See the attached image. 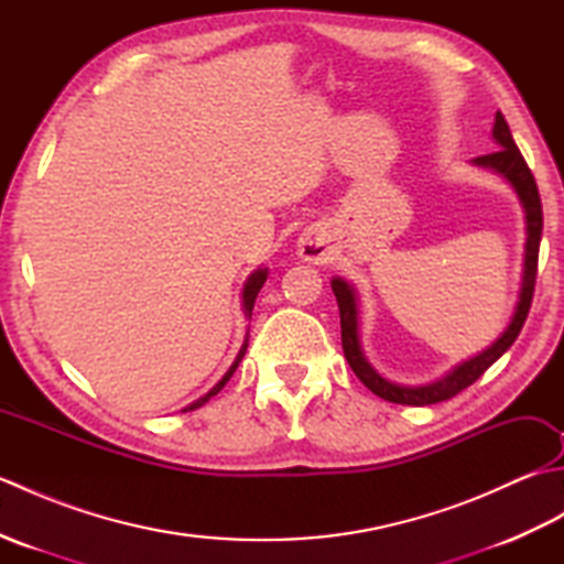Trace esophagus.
I'll list each match as a JSON object with an SVG mask.
<instances>
[{
  "instance_id": "esophagus-1",
  "label": "esophagus",
  "mask_w": 564,
  "mask_h": 564,
  "mask_svg": "<svg viewBox=\"0 0 564 564\" xmlns=\"http://www.w3.org/2000/svg\"><path fill=\"white\" fill-rule=\"evenodd\" d=\"M301 254L307 259V261H317L322 254H319V249H317V245L313 242V239H303V245H301Z\"/></svg>"
}]
</instances>
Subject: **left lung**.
Listing matches in <instances>:
<instances>
[{"instance_id":"left-lung-1","label":"left lung","mask_w":564,"mask_h":564,"mask_svg":"<svg viewBox=\"0 0 564 564\" xmlns=\"http://www.w3.org/2000/svg\"><path fill=\"white\" fill-rule=\"evenodd\" d=\"M492 135L497 140L499 150L482 154V158H475V164L499 172L513 186V191H517L521 206L525 210V232H529V239H525V263H523L525 269H523V285H521L517 313H513V319L507 327V332L501 334V337L492 346H489L487 351L470 358V361L460 364L453 370V373H448L443 380L431 382V386H422V388L394 386V382L380 378L376 370L370 368V364L366 361V356L361 351V341H358V310H356L354 289L341 279L332 281V291H334V295H337V303H339L341 349H344L346 361H349L358 380H361L370 392H376L382 400L394 402V404L424 406V404H436V402H446V400L455 398V394L463 392L465 388H470L473 382L480 378L513 341H517L523 322H525V317H529V310L533 303V291H535V275H538V247H541V235H543L541 194H538L533 172L529 170V164H525L521 150L517 148V142H513L509 123L505 121L501 111H497V116H495Z\"/></svg>"}]
</instances>
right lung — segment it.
I'll list each match as a JSON object with an SVG mask.
<instances>
[{"label":"right lung","instance_id":"right-lung-1","mask_svg":"<svg viewBox=\"0 0 564 564\" xmlns=\"http://www.w3.org/2000/svg\"><path fill=\"white\" fill-rule=\"evenodd\" d=\"M267 269H259L257 273H251L249 275V281L245 283V293H242V305H245V313L251 317V310H254V301H257V295H259V291H261V285H263V281H267ZM247 344H249V339H245V344H242V349H239V354H237V358H235V364L230 366V370H227V373L223 376V380L218 382V386H215L206 398H200V400H196L194 404H188L184 412H191V410H196V406H200V404H206L213 394H218L223 388H225V382L232 378V373H235V368L239 366V361H242V356H245V351H247Z\"/></svg>","mask_w":564,"mask_h":564}]
</instances>
